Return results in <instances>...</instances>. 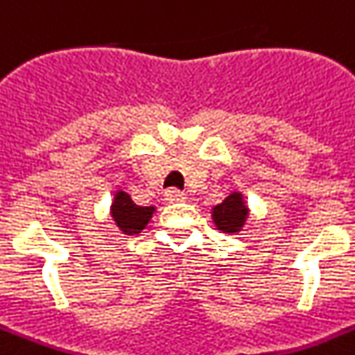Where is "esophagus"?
I'll use <instances>...</instances> for the list:
<instances>
[{"label": "esophagus", "instance_id": "34e87169", "mask_svg": "<svg viewBox=\"0 0 355 355\" xmlns=\"http://www.w3.org/2000/svg\"><path fill=\"white\" fill-rule=\"evenodd\" d=\"M187 196L186 193H182L180 189H177V187H171V189H168L166 191V200L169 202V204H177V202H184L186 200Z\"/></svg>", "mask_w": 355, "mask_h": 355}]
</instances>
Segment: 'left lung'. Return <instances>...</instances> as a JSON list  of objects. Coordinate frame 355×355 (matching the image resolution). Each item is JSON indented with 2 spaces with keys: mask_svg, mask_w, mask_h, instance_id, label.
<instances>
[{
  "mask_svg": "<svg viewBox=\"0 0 355 355\" xmlns=\"http://www.w3.org/2000/svg\"><path fill=\"white\" fill-rule=\"evenodd\" d=\"M213 220L223 233H238L247 220V207L240 193L229 195L222 204L213 207Z\"/></svg>",
  "mask_w": 355,
  "mask_h": 355,
  "instance_id": "8db88e82",
  "label": "left lung"
}]
</instances>
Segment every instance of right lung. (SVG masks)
<instances>
[{
    "label": "right lung",
    "instance_id": "1",
    "mask_svg": "<svg viewBox=\"0 0 355 355\" xmlns=\"http://www.w3.org/2000/svg\"><path fill=\"white\" fill-rule=\"evenodd\" d=\"M153 207H142V205L133 204L130 195L124 191H119L115 195V200L112 205V216L124 234H137L146 227L150 222Z\"/></svg>",
    "mask_w": 355,
    "mask_h": 355
}]
</instances>
